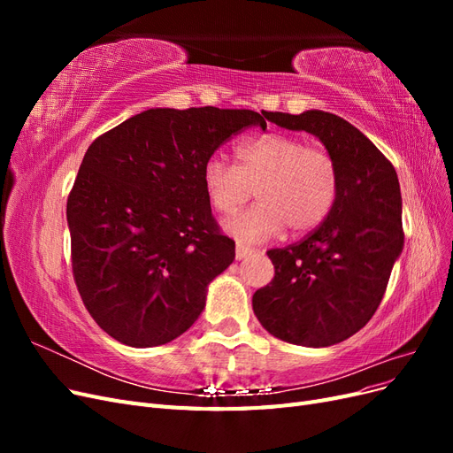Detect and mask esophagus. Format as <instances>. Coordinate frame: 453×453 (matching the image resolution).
Wrapping results in <instances>:
<instances>
[{
	"mask_svg": "<svg viewBox=\"0 0 453 453\" xmlns=\"http://www.w3.org/2000/svg\"><path fill=\"white\" fill-rule=\"evenodd\" d=\"M251 253H255L251 248H248V245H243V243H236V258L238 260H242V258H245V257H250Z\"/></svg>",
	"mask_w": 453,
	"mask_h": 453,
	"instance_id": "obj_1",
	"label": "esophagus"
}]
</instances>
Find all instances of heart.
<instances>
[{
    "label": "heart",
    "instance_id": "b5f03b06",
    "mask_svg": "<svg viewBox=\"0 0 453 453\" xmlns=\"http://www.w3.org/2000/svg\"><path fill=\"white\" fill-rule=\"evenodd\" d=\"M234 155L236 166L211 157L202 170L205 196L217 213H234L255 188L258 202L223 221L226 234L242 242H265L285 226L293 234H306L333 211L338 168L325 149L272 132L240 142Z\"/></svg>",
    "mask_w": 453,
    "mask_h": 453
}]
</instances>
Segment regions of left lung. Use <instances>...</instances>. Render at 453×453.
<instances>
[{
    "label": "left lung",
    "instance_id": "8db88e82",
    "mask_svg": "<svg viewBox=\"0 0 453 453\" xmlns=\"http://www.w3.org/2000/svg\"><path fill=\"white\" fill-rule=\"evenodd\" d=\"M268 120L325 145L338 168V196L303 242L268 251L276 276L253 295V311L272 336L326 348L361 331L386 293L404 248L399 177L380 149L338 115L310 109L268 113Z\"/></svg>",
    "mask_w": 453,
    "mask_h": 453
}]
</instances>
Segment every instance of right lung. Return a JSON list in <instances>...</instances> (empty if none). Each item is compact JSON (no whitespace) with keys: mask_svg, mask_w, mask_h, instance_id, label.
Returning <instances> with one entry per match:
<instances>
[{"mask_svg":"<svg viewBox=\"0 0 453 453\" xmlns=\"http://www.w3.org/2000/svg\"><path fill=\"white\" fill-rule=\"evenodd\" d=\"M266 119L155 107L88 147L67 198L72 266L88 313L120 344H168L203 311L208 285L236 255L211 217L203 164L240 130H266Z\"/></svg>","mask_w":453,"mask_h":453,"instance_id":"1","label":"right lung"}]
</instances>
